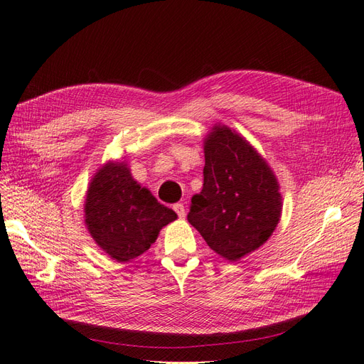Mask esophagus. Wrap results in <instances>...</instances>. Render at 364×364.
Wrapping results in <instances>:
<instances>
[{"mask_svg":"<svg viewBox=\"0 0 364 364\" xmlns=\"http://www.w3.org/2000/svg\"><path fill=\"white\" fill-rule=\"evenodd\" d=\"M173 209H174V213L178 214L179 218H183V217H185V206H183V203H174V205H173Z\"/></svg>","mask_w":364,"mask_h":364,"instance_id":"1","label":"esophagus"}]
</instances>
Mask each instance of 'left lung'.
I'll use <instances>...</instances> for the list:
<instances>
[{
    "instance_id": "obj_1",
    "label": "left lung",
    "mask_w": 364,
    "mask_h": 364,
    "mask_svg": "<svg viewBox=\"0 0 364 364\" xmlns=\"http://www.w3.org/2000/svg\"><path fill=\"white\" fill-rule=\"evenodd\" d=\"M279 186L246 139L215 126L205 142L203 188L188 222L218 255L237 261L266 243L281 217Z\"/></svg>"
}]
</instances>
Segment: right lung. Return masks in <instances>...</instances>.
<instances>
[{"label": "right lung", "mask_w": 364, "mask_h": 364, "mask_svg": "<svg viewBox=\"0 0 364 364\" xmlns=\"http://www.w3.org/2000/svg\"><path fill=\"white\" fill-rule=\"evenodd\" d=\"M85 217L95 243L121 262L149 250L159 230L178 218L173 209L132 179L123 162H109L94 176Z\"/></svg>", "instance_id": "add662e5"}]
</instances>
